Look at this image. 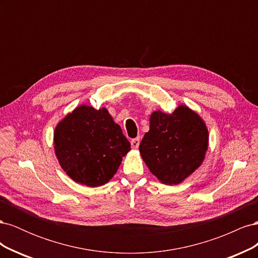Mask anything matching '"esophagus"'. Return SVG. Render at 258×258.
Listing matches in <instances>:
<instances>
[{
    "label": "esophagus",
    "instance_id": "34e87169",
    "mask_svg": "<svg viewBox=\"0 0 258 258\" xmlns=\"http://www.w3.org/2000/svg\"><path fill=\"white\" fill-rule=\"evenodd\" d=\"M140 145V138H136L131 140V146L132 148H138Z\"/></svg>",
    "mask_w": 258,
    "mask_h": 258
}]
</instances>
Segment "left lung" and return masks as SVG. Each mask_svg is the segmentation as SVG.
I'll use <instances>...</instances> for the list:
<instances>
[{
  "label": "left lung",
  "mask_w": 258,
  "mask_h": 258,
  "mask_svg": "<svg viewBox=\"0 0 258 258\" xmlns=\"http://www.w3.org/2000/svg\"><path fill=\"white\" fill-rule=\"evenodd\" d=\"M150 123V130L140 143V154L160 182L179 184L205 159L209 143L206 123L184 105L172 114L154 112Z\"/></svg>",
  "instance_id": "obj_1"
}]
</instances>
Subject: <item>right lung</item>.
<instances>
[{
  "label": "right lung",
  "instance_id": "obj_1",
  "mask_svg": "<svg viewBox=\"0 0 258 258\" xmlns=\"http://www.w3.org/2000/svg\"><path fill=\"white\" fill-rule=\"evenodd\" d=\"M53 146L61 168L76 183H107L131 148L106 108L81 105L54 129Z\"/></svg>",
  "mask_w": 258,
  "mask_h": 258
}]
</instances>
